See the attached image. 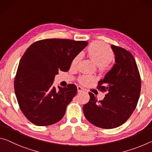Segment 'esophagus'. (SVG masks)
<instances>
[{"instance_id": "34e87169", "label": "esophagus", "mask_w": 152, "mask_h": 152, "mask_svg": "<svg viewBox=\"0 0 152 152\" xmlns=\"http://www.w3.org/2000/svg\"><path fill=\"white\" fill-rule=\"evenodd\" d=\"M77 88H78V92L84 91V88H82V87L80 86H78V87H77Z\"/></svg>"}]
</instances>
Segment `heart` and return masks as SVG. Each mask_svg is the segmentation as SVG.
Segmentation results:
<instances>
[{
    "mask_svg": "<svg viewBox=\"0 0 152 152\" xmlns=\"http://www.w3.org/2000/svg\"><path fill=\"white\" fill-rule=\"evenodd\" d=\"M86 53L94 62L97 64L100 70H104L108 64L114 56L112 49L109 45L102 42H94L92 43L86 50ZM80 60V55H77L72 61V65L76 66ZM94 80V78L91 76L82 77L81 82L84 84H89Z\"/></svg>",
    "mask_w": 152,
    "mask_h": 152,
    "instance_id": "heart-1",
    "label": "heart"
}]
</instances>
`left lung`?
Wrapping results in <instances>:
<instances>
[{"label": "left lung", "instance_id": "left-lung-1", "mask_svg": "<svg viewBox=\"0 0 152 152\" xmlns=\"http://www.w3.org/2000/svg\"><path fill=\"white\" fill-rule=\"evenodd\" d=\"M111 47L116 64L96 86L107 94L103 100L98 101L90 92V101L83 106L86 119L102 129L116 128L127 121L137 107L141 86L140 72L132 53L119 46Z\"/></svg>", "mask_w": 152, "mask_h": 152}]
</instances>
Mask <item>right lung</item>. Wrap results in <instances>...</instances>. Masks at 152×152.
I'll use <instances>...</instances> for the list:
<instances>
[{
    "instance_id": "1",
    "label": "right lung",
    "mask_w": 152,
    "mask_h": 152,
    "mask_svg": "<svg viewBox=\"0 0 152 152\" xmlns=\"http://www.w3.org/2000/svg\"><path fill=\"white\" fill-rule=\"evenodd\" d=\"M88 45L85 41L46 39L31 45L23 55L14 80L18 104L33 124L48 126L64 117L77 93L75 84L57 91L52 86L59 71L67 72L73 59Z\"/></svg>"
}]
</instances>
